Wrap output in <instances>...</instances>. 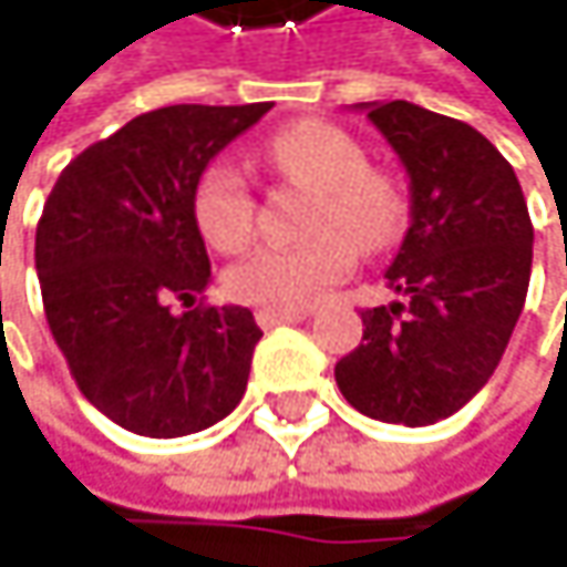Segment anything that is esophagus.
I'll return each mask as SVG.
<instances>
[{"label":"esophagus","instance_id":"34e87169","mask_svg":"<svg viewBox=\"0 0 567 567\" xmlns=\"http://www.w3.org/2000/svg\"><path fill=\"white\" fill-rule=\"evenodd\" d=\"M301 318H308V311H259L256 315V321L262 328H279V324H291V321H301Z\"/></svg>","mask_w":567,"mask_h":567}]
</instances>
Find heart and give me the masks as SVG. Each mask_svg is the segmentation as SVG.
I'll return each mask as SVG.
<instances>
[{
    "label": "heart",
    "mask_w": 567,
    "mask_h": 567,
    "mask_svg": "<svg viewBox=\"0 0 567 567\" xmlns=\"http://www.w3.org/2000/svg\"><path fill=\"white\" fill-rule=\"evenodd\" d=\"M262 161L315 193L305 246H262L226 272V291L259 311H301L348 276L354 252H381L403 229V196L391 176L364 167L361 147L334 124L298 121L269 137ZM193 219L219 252H239L256 233V199L243 173L209 164L193 189Z\"/></svg>",
    "instance_id": "heart-1"
}]
</instances>
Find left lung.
Masks as SVG:
<instances>
[{"instance_id": "left-lung-1", "label": "left lung", "mask_w": 567, "mask_h": 567, "mask_svg": "<svg viewBox=\"0 0 567 567\" xmlns=\"http://www.w3.org/2000/svg\"><path fill=\"white\" fill-rule=\"evenodd\" d=\"M410 176V226L388 269L396 301L361 311L334 364L364 416L430 426L486 388L532 276V219L509 161L470 124L410 101L354 104Z\"/></svg>"}]
</instances>
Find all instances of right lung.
<instances>
[{"mask_svg":"<svg viewBox=\"0 0 567 567\" xmlns=\"http://www.w3.org/2000/svg\"><path fill=\"white\" fill-rule=\"evenodd\" d=\"M272 104H173L78 154L42 209L35 269L74 384L117 426L171 440L236 410L262 338L243 305L189 307L209 285L193 189Z\"/></svg>","mask_w":567,"mask_h":567,"instance_id":"add662e5","label":"right lung"}]
</instances>
